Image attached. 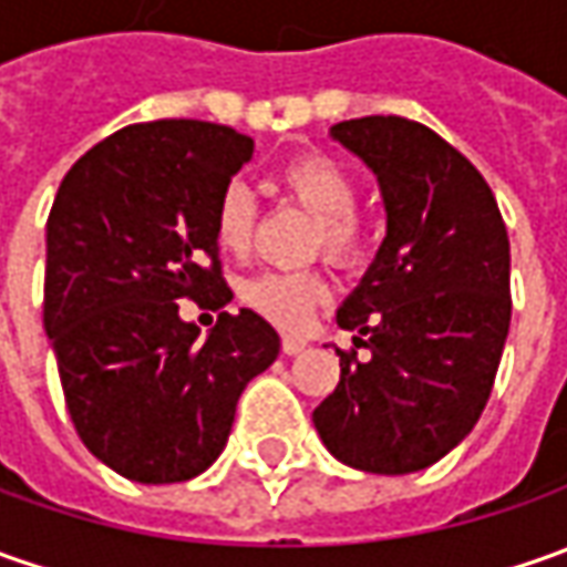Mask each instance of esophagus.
Here are the masks:
<instances>
[{
	"label": "esophagus",
	"instance_id": "esophagus-1",
	"mask_svg": "<svg viewBox=\"0 0 567 567\" xmlns=\"http://www.w3.org/2000/svg\"><path fill=\"white\" fill-rule=\"evenodd\" d=\"M303 348H307V342H303V339H298V336H285L282 339V354H288V358L301 354Z\"/></svg>",
	"mask_w": 567,
	"mask_h": 567
}]
</instances>
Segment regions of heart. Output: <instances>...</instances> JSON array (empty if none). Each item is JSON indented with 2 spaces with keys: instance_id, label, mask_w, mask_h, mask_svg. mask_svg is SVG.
I'll list each match as a JSON object with an SVG mask.
<instances>
[{
  "instance_id": "obj_1",
  "label": "heart",
  "mask_w": 567,
  "mask_h": 567,
  "mask_svg": "<svg viewBox=\"0 0 567 567\" xmlns=\"http://www.w3.org/2000/svg\"><path fill=\"white\" fill-rule=\"evenodd\" d=\"M279 187L291 204L310 213L313 225L307 235V254H322L336 266H361L373 250L370 225L358 206V182L329 153L307 150L279 168ZM257 231V200L245 185H228L213 209V238L231 257H245ZM238 298L254 313L298 332L310 313L326 301V279L320 269L276 272L264 269L238 285Z\"/></svg>"
}]
</instances>
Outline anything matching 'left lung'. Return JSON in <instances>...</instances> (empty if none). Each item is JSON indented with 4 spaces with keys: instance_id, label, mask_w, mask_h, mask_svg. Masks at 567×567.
<instances>
[{
    "instance_id": "obj_1",
    "label": "left lung",
    "mask_w": 567,
    "mask_h": 567,
    "mask_svg": "<svg viewBox=\"0 0 567 567\" xmlns=\"http://www.w3.org/2000/svg\"><path fill=\"white\" fill-rule=\"evenodd\" d=\"M332 137L377 172L385 238L336 317L370 358L336 348L342 377L313 423L348 467L411 474L489 401L512 322L508 231L486 178L426 125L367 115Z\"/></svg>"
}]
</instances>
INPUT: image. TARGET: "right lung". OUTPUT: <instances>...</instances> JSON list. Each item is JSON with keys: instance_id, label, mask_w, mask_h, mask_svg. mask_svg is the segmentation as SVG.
<instances>
[{"instance_id": "1", "label": "right lung", "mask_w": 567, "mask_h": 567, "mask_svg": "<svg viewBox=\"0 0 567 567\" xmlns=\"http://www.w3.org/2000/svg\"><path fill=\"white\" fill-rule=\"evenodd\" d=\"M254 153L235 127L159 118L90 147L47 223L43 326L81 442L134 483H182L219 458L276 329L228 313L213 209ZM219 309L206 343L177 301Z\"/></svg>"}]
</instances>
